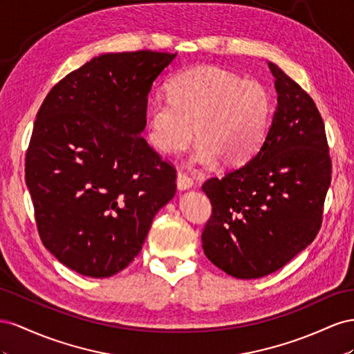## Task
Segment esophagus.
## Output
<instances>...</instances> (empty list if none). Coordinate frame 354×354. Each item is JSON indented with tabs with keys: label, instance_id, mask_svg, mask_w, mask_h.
<instances>
[{
	"label": "esophagus",
	"instance_id": "1",
	"mask_svg": "<svg viewBox=\"0 0 354 354\" xmlns=\"http://www.w3.org/2000/svg\"><path fill=\"white\" fill-rule=\"evenodd\" d=\"M194 184L193 178H191L189 175L184 174V171H178V178H176V185L179 189H187V188H191Z\"/></svg>",
	"mask_w": 354,
	"mask_h": 354
}]
</instances>
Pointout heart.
<instances>
[{"label":"heart","instance_id":"b5f03b06","mask_svg":"<svg viewBox=\"0 0 354 354\" xmlns=\"http://www.w3.org/2000/svg\"><path fill=\"white\" fill-rule=\"evenodd\" d=\"M272 117L270 88L218 66L179 73L167 83V97L157 95L148 109V139L163 154H179L194 139L197 165L236 167L254 157Z\"/></svg>","mask_w":354,"mask_h":354}]
</instances>
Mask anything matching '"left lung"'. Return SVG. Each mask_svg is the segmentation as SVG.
Here are the masks:
<instances>
[{"label":"left lung","instance_id":"1","mask_svg":"<svg viewBox=\"0 0 354 354\" xmlns=\"http://www.w3.org/2000/svg\"><path fill=\"white\" fill-rule=\"evenodd\" d=\"M277 108L264 144L246 165L209 178L201 241L209 261L236 279L271 274L322 227L332 163L315 100L274 64Z\"/></svg>","mask_w":354,"mask_h":354}]
</instances>
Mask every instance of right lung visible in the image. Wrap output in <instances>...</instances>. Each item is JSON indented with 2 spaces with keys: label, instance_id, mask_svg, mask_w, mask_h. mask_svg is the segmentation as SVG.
Segmentation results:
<instances>
[{
  "label": "right lung",
  "instance_id": "1",
  "mask_svg": "<svg viewBox=\"0 0 354 354\" xmlns=\"http://www.w3.org/2000/svg\"><path fill=\"white\" fill-rule=\"evenodd\" d=\"M176 53L95 57L50 90L25 157L39 239L83 276L109 277L142 249L175 196L176 169L140 135L148 93Z\"/></svg>",
  "mask_w": 354,
  "mask_h": 354
}]
</instances>
